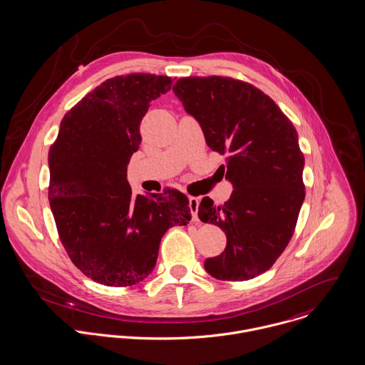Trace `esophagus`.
<instances>
[{
    "label": "esophagus",
    "mask_w": 365,
    "mask_h": 365,
    "mask_svg": "<svg viewBox=\"0 0 365 365\" xmlns=\"http://www.w3.org/2000/svg\"><path fill=\"white\" fill-rule=\"evenodd\" d=\"M189 206H190V210H192V216L193 220L197 221L199 220V199L197 197H189Z\"/></svg>",
    "instance_id": "34e87169"
}]
</instances>
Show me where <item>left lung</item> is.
Listing matches in <instances>:
<instances>
[{
  "mask_svg": "<svg viewBox=\"0 0 365 365\" xmlns=\"http://www.w3.org/2000/svg\"><path fill=\"white\" fill-rule=\"evenodd\" d=\"M202 125L234 190L224 205L203 197L199 219L225 232L224 251L205 261L220 281H248L285 251L304 200L303 165L291 120L264 91L228 76L180 77L173 86Z\"/></svg>",
  "mask_w": 365,
  "mask_h": 365,
  "instance_id": "obj_1",
  "label": "left lung"
}]
</instances>
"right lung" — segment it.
Segmentation results:
<instances>
[{
    "label": "right lung",
    "instance_id": "obj_1",
    "mask_svg": "<svg viewBox=\"0 0 365 365\" xmlns=\"http://www.w3.org/2000/svg\"><path fill=\"white\" fill-rule=\"evenodd\" d=\"M172 77L114 76L72 107L49 149V205L59 238L87 278L133 287L150 274L168 228L190 221L189 199L173 187L133 195L127 165L141 144L140 125Z\"/></svg>",
    "mask_w": 365,
    "mask_h": 365
}]
</instances>
